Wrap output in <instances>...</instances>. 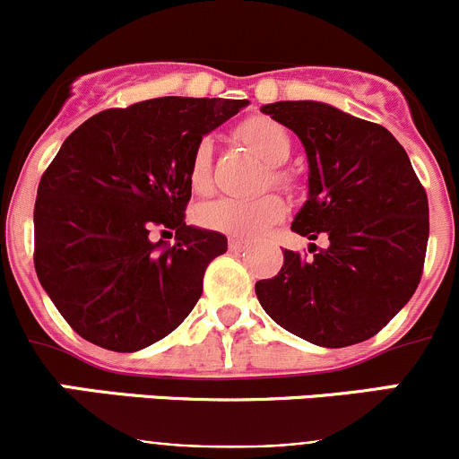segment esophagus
Here are the masks:
<instances>
[{"label":"esophagus","instance_id":"esophagus-1","mask_svg":"<svg viewBox=\"0 0 459 459\" xmlns=\"http://www.w3.org/2000/svg\"><path fill=\"white\" fill-rule=\"evenodd\" d=\"M244 247H247V242H244V239H239V238H230L229 239V248L233 253H239Z\"/></svg>","mask_w":459,"mask_h":459}]
</instances>
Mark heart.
Instances as JSON below:
<instances>
[{
	"label": "heart",
	"mask_w": 459,
	"mask_h": 459,
	"mask_svg": "<svg viewBox=\"0 0 459 459\" xmlns=\"http://www.w3.org/2000/svg\"><path fill=\"white\" fill-rule=\"evenodd\" d=\"M238 137L268 164L264 184H271L286 193L293 191V175L281 166L289 160L290 148H293V140L286 126L264 115H253L239 124ZM188 184L197 193H204L211 186V142L206 137L197 142L191 152ZM281 217H284V204L273 193L253 197V200L215 197V200L200 204L195 211V221L202 229L230 235V238H253L266 230L268 226L277 224Z\"/></svg>",
	"instance_id": "1"
}]
</instances>
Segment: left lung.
I'll return each mask as SVG.
<instances>
[{
	"instance_id": "left-lung-1",
	"label": "left lung",
	"mask_w": 459,
	"mask_h": 459,
	"mask_svg": "<svg viewBox=\"0 0 459 459\" xmlns=\"http://www.w3.org/2000/svg\"><path fill=\"white\" fill-rule=\"evenodd\" d=\"M262 113L307 148L308 200L290 230L326 247L284 264L255 293L273 322L326 346L377 335L415 293L429 242V200L402 143L379 124L319 101H275Z\"/></svg>"
}]
</instances>
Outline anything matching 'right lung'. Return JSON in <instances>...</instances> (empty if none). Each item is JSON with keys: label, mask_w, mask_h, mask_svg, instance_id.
<instances>
[{"label": "right lung", "mask_w": 459, "mask_h": 459, "mask_svg": "<svg viewBox=\"0 0 459 459\" xmlns=\"http://www.w3.org/2000/svg\"><path fill=\"white\" fill-rule=\"evenodd\" d=\"M247 100L157 97L92 115L44 170L35 271L73 331L133 353L169 335L202 295L226 238L186 226L188 160ZM176 230L166 247L152 235Z\"/></svg>", "instance_id": "add662e5"}]
</instances>
